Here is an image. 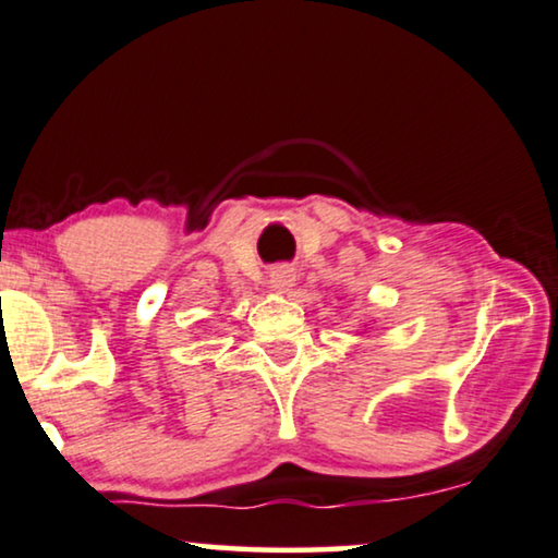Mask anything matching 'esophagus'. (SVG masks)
<instances>
[{
  "label": "esophagus",
  "instance_id": "esophagus-1",
  "mask_svg": "<svg viewBox=\"0 0 558 558\" xmlns=\"http://www.w3.org/2000/svg\"><path fill=\"white\" fill-rule=\"evenodd\" d=\"M293 286H295L293 268H286V265H278V268H272L270 288L276 290V293H288V290H293Z\"/></svg>",
  "mask_w": 558,
  "mask_h": 558
}]
</instances>
